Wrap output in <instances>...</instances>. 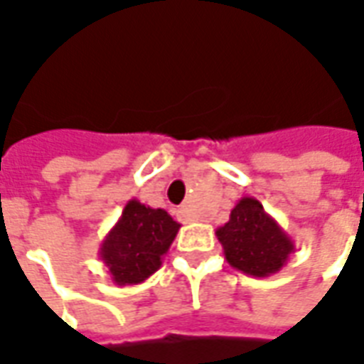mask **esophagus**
Listing matches in <instances>:
<instances>
[{
    "instance_id": "obj_1",
    "label": "esophagus",
    "mask_w": 364,
    "mask_h": 364,
    "mask_svg": "<svg viewBox=\"0 0 364 364\" xmlns=\"http://www.w3.org/2000/svg\"><path fill=\"white\" fill-rule=\"evenodd\" d=\"M177 218H179V220H181L183 223H189V222H193V216H191V214H189V210H187V208L177 210Z\"/></svg>"
}]
</instances>
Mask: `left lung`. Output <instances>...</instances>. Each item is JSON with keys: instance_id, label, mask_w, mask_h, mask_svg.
Segmentation results:
<instances>
[{"instance_id": "left-lung-1", "label": "left lung", "mask_w": 364, "mask_h": 364, "mask_svg": "<svg viewBox=\"0 0 364 364\" xmlns=\"http://www.w3.org/2000/svg\"><path fill=\"white\" fill-rule=\"evenodd\" d=\"M225 260L252 278H268L285 266L295 250L293 239L258 203L243 196L231 210L230 222L216 230Z\"/></svg>"}]
</instances>
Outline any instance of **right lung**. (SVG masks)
<instances>
[{
  "instance_id": "add662e5",
  "label": "right lung",
  "mask_w": 364,
  "mask_h": 364,
  "mask_svg": "<svg viewBox=\"0 0 364 364\" xmlns=\"http://www.w3.org/2000/svg\"><path fill=\"white\" fill-rule=\"evenodd\" d=\"M181 223L164 208H150L131 198L100 245V260L115 285H136L161 266Z\"/></svg>"
}]
</instances>
